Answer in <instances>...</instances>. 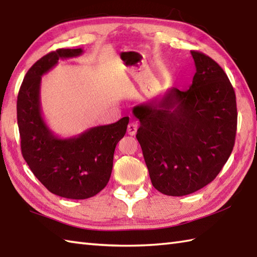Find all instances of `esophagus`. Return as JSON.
I'll list each match as a JSON object with an SVG mask.
<instances>
[{"label":"esophagus","instance_id":"obj_1","mask_svg":"<svg viewBox=\"0 0 257 257\" xmlns=\"http://www.w3.org/2000/svg\"><path fill=\"white\" fill-rule=\"evenodd\" d=\"M138 123L136 122H130V124L127 125V133L130 135H135L136 131H138Z\"/></svg>","mask_w":257,"mask_h":257}]
</instances>
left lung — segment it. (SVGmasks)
<instances>
[{
    "label": "left lung",
    "mask_w": 257,
    "mask_h": 257,
    "mask_svg": "<svg viewBox=\"0 0 257 257\" xmlns=\"http://www.w3.org/2000/svg\"><path fill=\"white\" fill-rule=\"evenodd\" d=\"M191 54L196 72L188 90L171 87L133 107L152 184L170 196L191 194L215 179L236 136V96L227 75L209 56Z\"/></svg>",
    "instance_id": "8db88e82"
}]
</instances>
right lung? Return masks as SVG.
Returning <instances> with one entry per match:
<instances>
[{
  "label": "right lung",
  "instance_id": "add662e5",
  "mask_svg": "<svg viewBox=\"0 0 257 257\" xmlns=\"http://www.w3.org/2000/svg\"><path fill=\"white\" fill-rule=\"evenodd\" d=\"M82 49H60L44 55L26 73L18 95L22 155L31 171L53 194L85 200L108 183L116 144L126 133L128 117L62 139L46 125L41 111V80L60 59L80 56Z\"/></svg>",
  "mask_w": 257,
  "mask_h": 257
}]
</instances>
